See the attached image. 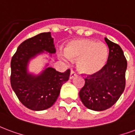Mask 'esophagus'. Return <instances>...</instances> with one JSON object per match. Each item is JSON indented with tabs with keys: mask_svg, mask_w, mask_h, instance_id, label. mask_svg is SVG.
<instances>
[{
	"mask_svg": "<svg viewBox=\"0 0 135 135\" xmlns=\"http://www.w3.org/2000/svg\"><path fill=\"white\" fill-rule=\"evenodd\" d=\"M76 76V73L74 71L71 70V73H70V76H69V78H70L71 79H74V78Z\"/></svg>",
	"mask_w": 135,
	"mask_h": 135,
	"instance_id": "esophagus-1",
	"label": "esophagus"
}]
</instances>
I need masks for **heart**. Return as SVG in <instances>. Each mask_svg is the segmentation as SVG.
Here are the masks:
<instances>
[{"mask_svg": "<svg viewBox=\"0 0 135 135\" xmlns=\"http://www.w3.org/2000/svg\"><path fill=\"white\" fill-rule=\"evenodd\" d=\"M79 59L78 69L86 74L99 72L105 66L108 49L104 44L89 39L73 41L65 49L64 59Z\"/></svg>", "mask_w": 135, "mask_h": 135, "instance_id": "obj_1", "label": "heart"}]
</instances>
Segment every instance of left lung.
Wrapping results in <instances>:
<instances>
[{
    "instance_id": "left-lung-1",
    "label": "left lung",
    "mask_w": 135,
    "mask_h": 135,
    "mask_svg": "<svg viewBox=\"0 0 135 135\" xmlns=\"http://www.w3.org/2000/svg\"><path fill=\"white\" fill-rule=\"evenodd\" d=\"M109 47L106 65L99 72L84 79L85 84L79 91V97L86 107L103 111L117 102L125 88L126 58L121 47L105 38Z\"/></svg>"
}]
</instances>
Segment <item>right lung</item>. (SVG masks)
<instances>
[{
  "label": "right lung",
  "mask_w": 135,
  "mask_h": 135,
  "mask_svg": "<svg viewBox=\"0 0 135 135\" xmlns=\"http://www.w3.org/2000/svg\"><path fill=\"white\" fill-rule=\"evenodd\" d=\"M44 51L55 54L51 33H41L19 45L11 62V84L23 105L34 111L50 108L60 94L61 86L69 79L70 69L61 73L54 68H46L38 75L27 71L29 61Z\"/></svg>",
  "instance_id": "add662e5"
}]
</instances>
